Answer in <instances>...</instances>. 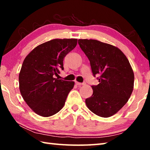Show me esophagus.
<instances>
[{"mask_svg":"<svg viewBox=\"0 0 150 150\" xmlns=\"http://www.w3.org/2000/svg\"><path fill=\"white\" fill-rule=\"evenodd\" d=\"M75 84L77 85L81 86V85H85V83H79V82H77V81H75Z\"/></svg>","mask_w":150,"mask_h":150,"instance_id":"34e87169","label":"esophagus"}]
</instances>
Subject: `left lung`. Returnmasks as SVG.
<instances>
[{"label":"left lung","instance_id":"1","mask_svg":"<svg viewBox=\"0 0 150 150\" xmlns=\"http://www.w3.org/2000/svg\"><path fill=\"white\" fill-rule=\"evenodd\" d=\"M81 49L90 62L94 77L99 84L93 85V93L86 98L88 108L100 117L118 112L130 98L134 88L133 70L120 50L95 40H79Z\"/></svg>","mask_w":150,"mask_h":150}]
</instances>
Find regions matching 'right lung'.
<instances>
[{
  "label": "right lung",
  "mask_w": 150,
  "mask_h": 150,
  "mask_svg": "<svg viewBox=\"0 0 150 150\" xmlns=\"http://www.w3.org/2000/svg\"><path fill=\"white\" fill-rule=\"evenodd\" d=\"M77 44V39H54L35 47L25 58L19 74L22 98L32 110L48 117L62 109L73 81L58 79L63 59Z\"/></svg>",
  "instance_id": "1"
}]
</instances>
